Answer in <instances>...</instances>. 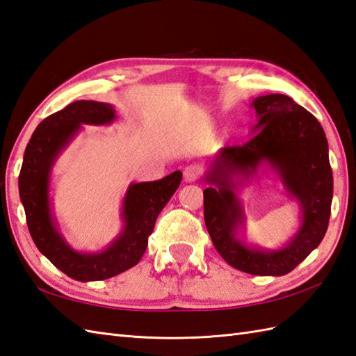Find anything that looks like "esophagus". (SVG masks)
<instances>
[{
	"mask_svg": "<svg viewBox=\"0 0 356 356\" xmlns=\"http://www.w3.org/2000/svg\"><path fill=\"white\" fill-rule=\"evenodd\" d=\"M202 175V169L198 164H188L184 169V181L186 183H193V181L200 179Z\"/></svg>",
	"mask_w": 356,
	"mask_h": 356,
	"instance_id": "1",
	"label": "esophagus"
}]
</instances>
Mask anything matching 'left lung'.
<instances>
[{
    "label": "left lung",
    "mask_w": 356,
    "mask_h": 356,
    "mask_svg": "<svg viewBox=\"0 0 356 356\" xmlns=\"http://www.w3.org/2000/svg\"><path fill=\"white\" fill-rule=\"evenodd\" d=\"M259 115L257 134L247 143L222 147L216 155L210 184L204 191V220L216 251L228 265L254 275H285L323 241L329 225L334 178L327 140L320 122L285 94L252 102ZM265 159L280 170L289 190L300 201L304 225L280 252L248 250L235 241L241 209L232 192L234 175L254 172Z\"/></svg>",
    "instance_id": "8db88e82"
}]
</instances>
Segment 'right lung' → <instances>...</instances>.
Listing matches in <instances>:
<instances>
[{"instance_id": "right-lung-1", "label": "right lung", "mask_w": 356, "mask_h": 356, "mask_svg": "<svg viewBox=\"0 0 356 356\" xmlns=\"http://www.w3.org/2000/svg\"><path fill=\"white\" fill-rule=\"evenodd\" d=\"M114 117L111 105L77 100L44 118L26 147L18 178L27 227L38 250L68 277L81 282L114 277L140 262L158 215L183 178V173L177 170L152 183L132 184L124 198L126 225L120 238L100 254H82L71 250L56 232L50 215L49 175L51 164L60 149L81 128V123L104 124L113 122Z\"/></svg>"}]
</instances>
